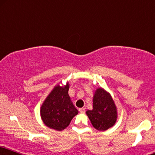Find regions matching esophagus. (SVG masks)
I'll return each mask as SVG.
<instances>
[{
    "mask_svg": "<svg viewBox=\"0 0 155 155\" xmlns=\"http://www.w3.org/2000/svg\"><path fill=\"white\" fill-rule=\"evenodd\" d=\"M79 111H80V112H81V113H85V108H80L79 109Z\"/></svg>",
    "mask_w": 155,
    "mask_h": 155,
    "instance_id": "1",
    "label": "esophagus"
}]
</instances>
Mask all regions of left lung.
<instances>
[{"mask_svg":"<svg viewBox=\"0 0 155 155\" xmlns=\"http://www.w3.org/2000/svg\"><path fill=\"white\" fill-rule=\"evenodd\" d=\"M86 114L92 126L99 131L111 127L117 120V110L113 100L102 88L96 90L93 97V110H87Z\"/></svg>","mask_w":155,"mask_h":155,"instance_id":"obj_1","label":"left lung"}]
</instances>
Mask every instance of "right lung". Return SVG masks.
<instances>
[{"label":"right lung","instance_id":"add662e5","mask_svg":"<svg viewBox=\"0 0 155 155\" xmlns=\"http://www.w3.org/2000/svg\"><path fill=\"white\" fill-rule=\"evenodd\" d=\"M69 85H57L43 102L41 115L44 124L48 127L60 131L69 125L78 111L70 101L68 95Z\"/></svg>","mask_w":155,"mask_h":155}]
</instances>
